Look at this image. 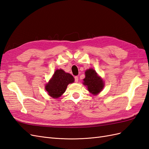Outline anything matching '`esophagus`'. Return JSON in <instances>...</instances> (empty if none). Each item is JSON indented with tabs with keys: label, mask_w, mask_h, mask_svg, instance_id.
Segmentation results:
<instances>
[{
	"label": "esophagus",
	"mask_w": 149,
	"mask_h": 149,
	"mask_svg": "<svg viewBox=\"0 0 149 149\" xmlns=\"http://www.w3.org/2000/svg\"><path fill=\"white\" fill-rule=\"evenodd\" d=\"M74 81H75L76 83H78V76H75Z\"/></svg>",
	"instance_id": "34e87169"
}]
</instances>
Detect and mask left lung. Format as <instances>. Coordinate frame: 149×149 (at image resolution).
<instances>
[{"mask_svg": "<svg viewBox=\"0 0 149 149\" xmlns=\"http://www.w3.org/2000/svg\"><path fill=\"white\" fill-rule=\"evenodd\" d=\"M83 84L86 86L88 90L93 95H97L104 86L102 79L98 76L96 71L90 68L85 71V78Z\"/></svg>", "mask_w": 149, "mask_h": 149, "instance_id": "obj_1", "label": "left lung"}]
</instances>
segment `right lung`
Instances as JSON below:
<instances>
[{
	"label": "right lung",
	"mask_w": 149,
	"mask_h": 149,
	"mask_svg": "<svg viewBox=\"0 0 149 149\" xmlns=\"http://www.w3.org/2000/svg\"><path fill=\"white\" fill-rule=\"evenodd\" d=\"M74 81V79L71 74L61 69L56 70L46 84L45 89L49 96L53 98H58L65 92L68 85Z\"/></svg>",
	"instance_id": "obj_1"
}]
</instances>
